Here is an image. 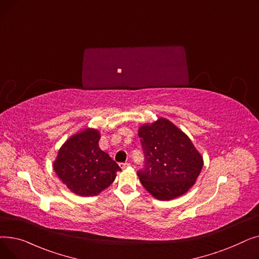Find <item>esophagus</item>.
I'll return each mask as SVG.
<instances>
[{"mask_svg": "<svg viewBox=\"0 0 259 259\" xmlns=\"http://www.w3.org/2000/svg\"><path fill=\"white\" fill-rule=\"evenodd\" d=\"M119 167H120L121 169H126V168L130 167V162H120Z\"/></svg>", "mask_w": 259, "mask_h": 259, "instance_id": "obj_1", "label": "esophagus"}]
</instances>
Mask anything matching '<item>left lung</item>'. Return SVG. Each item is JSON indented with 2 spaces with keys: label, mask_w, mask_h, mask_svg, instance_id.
Returning a JSON list of instances; mask_svg holds the SVG:
<instances>
[{
  "label": "left lung",
  "mask_w": 259,
  "mask_h": 259,
  "mask_svg": "<svg viewBox=\"0 0 259 259\" xmlns=\"http://www.w3.org/2000/svg\"><path fill=\"white\" fill-rule=\"evenodd\" d=\"M145 168L138 172L144 188L158 200H171L191 189L203 159L188 135L167 118L139 128Z\"/></svg>",
  "instance_id": "obj_1"
}]
</instances>
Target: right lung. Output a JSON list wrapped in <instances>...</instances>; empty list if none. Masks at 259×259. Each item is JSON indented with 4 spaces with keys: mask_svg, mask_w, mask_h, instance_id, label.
Returning a JSON list of instances; mask_svg holds the SVG:
<instances>
[{
    "mask_svg": "<svg viewBox=\"0 0 259 259\" xmlns=\"http://www.w3.org/2000/svg\"><path fill=\"white\" fill-rule=\"evenodd\" d=\"M101 133L86 128L68 139L60 148L53 169L66 187L76 195L94 196L110 186L121 169L101 150Z\"/></svg>",
    "mask_w": 259,
    "mask_h": 259,
    "instance_id": "obj_1",
    "label": "right lung"
}]
</instances>
